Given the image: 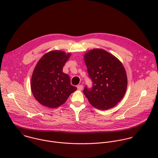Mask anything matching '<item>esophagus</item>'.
<instances>
[{
    "label": "esophagus",
    "mask_w": 158,
    "mask_h": 158,
    "mask_svg": "<svg viewBox=\"0 0 158 158\" xmlns=\"http://www.w3.org/2000/svg\"><path fill=\"white\" fill-rule=\"evenodd\" d=\"M83 87H84V86L82 85H79L77 86V89L79 90V91H82V90L83 89Z\"/></svg>",
    "instance_id": "1"
}]
</instances>
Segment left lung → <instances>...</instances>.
I'll return each instance as SVG.
<instances>
[{
  "mask_svg": "<svg viewBox=\"0 0 158 158\" xmlns=\"http://www.w3.org/2000/svg\"><path fill=\"white\" fill-rule=\"evenodd\" d=\"M91 89L85 86L84 94L92 106L100 110L114 107L123 98L127 85L126 72L121 62L105 50L94 49L84 56Z\"/></svg>",
  "mask_w": 158,
  "mask_h": 158,
  "instance_id": "8db88e82",
  "label": "left lung"
}]
</instances>
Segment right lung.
Returning a JSON list of instances; mask_svg holds the SVG:
<instances>
[{
  "label": "right lung",
  "instance_id": "right-lung-1",
  "mask_svg": "<svg viewBox=\"0 0 158 158\" xmlns=\"http://www.w3.org/2000/svg\"><path fill=\"white\" fill-rule=\"evenodd\" d=\"M71 55L62 51H52L45 54L37 63L31 88L34 97L40 104L51 109L58 107L77 89L71 84L69 76L62 72Z\"/></svg>",
  "mask_w": 158,
  "mask_h": 158
}]
</instances>
